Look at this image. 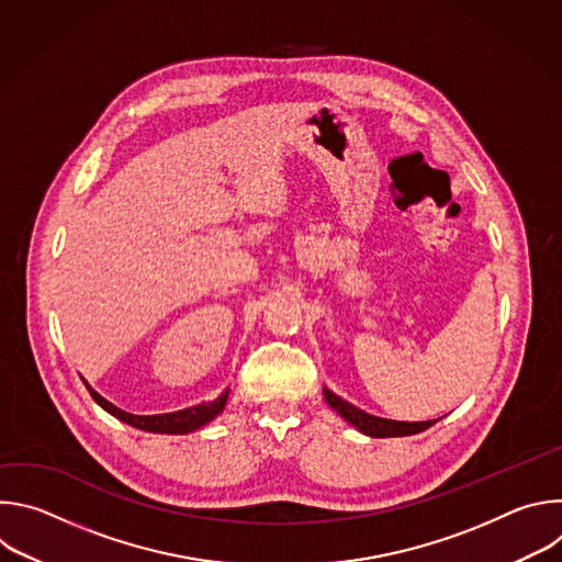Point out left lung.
Listing matches in <instances>:
<instances>
[{
    "instance_id": "1",
    "label": "left lung",
    "mask_w": 562,
    "mask_h": 562,
    "mask_svg": "<svg viewBox=\"0 0 562 562\" xmlns=\"http://www.w3.org/2000/svg\"><path fill=\"white\" fill-rule=\"evenodd\" d=\"M325 400L329 403V407L334 412H338L349 425H353L358 431H362L364 436L371 438H397V436H414L420 434L425 429H429L431 425H436L438 420H427V423H400V420H386V418H378L371 416L358 407H353L347 400H342L340 395H336L334 391H329L327 386L323 389Z\"/></svg>"
}]
</instances>
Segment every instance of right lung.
<instances>
[{
	"label": "right lung",
	"instance_id": "add662e5",
	"mask_svg": "<svg viewBox=\"0 0 562 562\" xmlns=\"http://www.w3.org/2000/svg\"><path fill=\"white\" fill-rule=\"evenodd\" d=\"M85 380V378H82ZM89 393L93 395L95 403L109 412L111 416H115L117 420L135 427V429H142V431H148V434H189V431H195L204 425H209L215 416L222 414L224 405H226V397H228V389L224 393H220L215 400H211V403H202V405H193L189 409H180V412H173V414H157V416H135V414H128L120 407H115L113 403H109L106 397H102L87 380H85Z\"/></svg>",
	"mask_w": 562,
	"mask_h": 562
}]
</instances>
